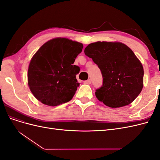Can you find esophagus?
<instances>
[{"label":"esophagus","mask_w":160,"mask_h":160,"mask_svg":"<svg viewBox=\"0 0 160 160\" xmlns=\"http://www.w3.org/2000/svg\"><path fill=\"white\" fill-rule=\"evenodd\" d=\"M84 83H86V84H91V80L89 79H88V80L85 81Z\"/></svg>","instance_id":"obj_1"}]
</instances>
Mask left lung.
Instances as JSON below:
<instances>
[{
    "instance_id": "8db88e82",
    "label": "left lung",
    "mask_w": 160,
    "mask_h": 160,
    "mask_svg": "<svg viewBox=\"0 0 160 160\" xmlns=\"http://www.w3.org/2000/svg\"><path fill=\"white\" fill-rule=\"evenodd\" d=\"M84 52L102 73L103 85L95 91L99 101L116 108L136 99L143 86V68L129 47L119 42L98 41L88 45Z\"/></svg>"
}]
</instances>
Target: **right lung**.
I'll list each match as a JSON object with an SVG mask.
<instances>
[{
  "label": "right lung",
  "mask_w": 160,
  "mask_h": 160,
  "mask_svg": "<svg viewBox=\"0 0 160 160\" xmlns=\"http://www.w3.org/2000/svg\"><path fill=\"white\" fill-rule=\"evenodd\" d=\"M82 43L55 38L42 45L31 60L28 85L35 98L43 104L57 106L72 99L79 83L78 66L72 65L82 51Z\"/></svg>",
  "instance_id": "1"
}]
</instances>
